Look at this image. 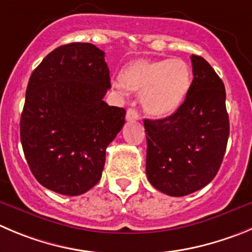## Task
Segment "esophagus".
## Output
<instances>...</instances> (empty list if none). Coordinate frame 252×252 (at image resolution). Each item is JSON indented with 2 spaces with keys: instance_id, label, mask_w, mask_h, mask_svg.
<instances>
[{
  "instance_id": "obj_1",
  "label": "esophagus",
  "mask_w": 252,
  "mask_h": 252,
  "mask_svg": "<svg viewBox=\"0 0 252 252\" xmlns=\"http://www.w3.org/2000/svg\"><path fill=\"white\" fill-rule=\"evenodd\" d=\"M126 118L128 122H133V121H138L139 119V114H138V112L134 108H129L128 110H126Z\"/></svg>"
}]
</instances>
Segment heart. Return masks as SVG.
Returning a JSON list of instances; mask_svg holds the SVG:
<instances>
[{"mask_svg": "<svg viewBox=\"0 0 252 252\" xmlns=\"http://www.w3.org/2000/svg\"><path fill=\"white\" fill-rule=\"evenodd\" d=\"M118 89L139 92L143 109L154 118L174 114L187 99L192 83V73L185 61L137 60L121 72Z\"/></svg>", "mask_w": 252, "mask_h": 252, "instance_id": "b5f03b06", "label": "heart"}]
</instances>
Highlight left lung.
Listing matches in <instances>:
<instances>
[{"label": "left lung", "mask_w": 252, "mask_h": 252, "mask_svg": "<svg viewBox=\"0 0 252 252\" xmlns=\"http://www.w3.org/2000/svg\"><path fill=\"white\" fill-rule=\"evenodd\" d=\"M190 58L194 79L182 107L166 118L144 119L148 180L170 196L208 185L220 169L229 139L224 83L203 57Z\"/></svg>", "instance_id": "1"}]
</instances>
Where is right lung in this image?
Instances as JSON below:
<instances>
[{
    "label": "right lung",
    "instance_id": "add662e5",
    "mask_svg": "<svg viewBox=\"0 0 252 252\" xmlns=\"http://www.w3.org/2000/svg\"><path fill=\"white\" fill-rule=\"evenodd\" d=\"M110 88L104 52L92 43L61 46L31 74L21 115L23 153L38 183L81 195L100 180L105 149L126 122L103 100Z\"/></svg>",
    "mask_w": 252,
    "mask_h": 252
}]
</instances>
